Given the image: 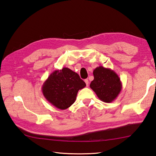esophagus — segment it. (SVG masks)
<instances>
[{
	"instance_id": "esophagus-1",
	"label": "esophagus",
	"mask_w": 156,
	"mask_h": 156,
	"mask_svg": "<svg viewBox=\"0 0 156 156\" xmlns=\"http://www.w3.org/2000/svg\"><path fill=\"white\" fill-rule=\"evenodd\" d=\"M84 81H85V83H86L87 86H88V85H89V81H88V79H85Z\"/></svg>"
}]
</instances>
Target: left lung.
I'll return each mask as SVG.
<instances>
[{"label": "left lung", "mask_w": 156, "mask_h": 156, "mask_svg": "<svg viewBox=\"0 0 156 156\" xmlns=\"http://www.w3.org/2000/svg\"><path fill=\"white\" fill-rule=\"evenodd\" d=\"M94 79L90 87L98 98L106 103H110L118 97L122 90L120 79L113 70L98 66L93 72Z\"/></svg>", "instance_id": "obj_1"}]
</instances>
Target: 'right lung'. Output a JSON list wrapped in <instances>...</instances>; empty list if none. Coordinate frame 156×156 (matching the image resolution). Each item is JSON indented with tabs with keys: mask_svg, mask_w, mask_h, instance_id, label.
Returning <instances> with one entry per match:
<instances>
[{
	"mask_svg": "<svg viewBox=\"0 0 156 156\" xmlns=\"http://www.w3.org/2000/svg\"><path fill=\"white\" fill-rule=\"evenodd\" d=\"M86 86L79 75L69 68L55 70L44 83L42 91L48 101L60 110L73 104L79 90Z\"/></svg>",
	"mask_w": 156,
	"mask_h": 156,
	"instance_id": "1",
	"label": "right lung"
}]
</instances>
